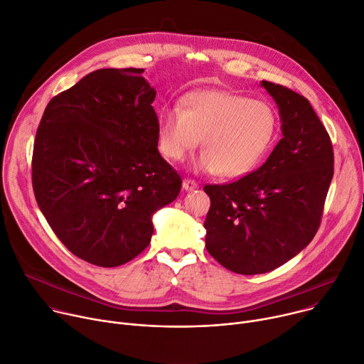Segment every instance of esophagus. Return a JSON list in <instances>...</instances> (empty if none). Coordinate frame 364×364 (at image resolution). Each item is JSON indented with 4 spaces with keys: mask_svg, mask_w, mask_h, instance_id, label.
Listing matches in <instances>:
<instances>
[{
    "mask_svg": "<svg viewBox=\"0 0 364 364\" xmlns=\"http://www.w3.org/2000/svg\"><path fill=\"white\" fill-rule=\"evenodd\" d=\"M197 187H199V184H197L194 180H191V178H184V180H183V188H184V190L190 191V190H194V188H197Z\"/></svg>",
    "mask_w": 364,
    "mask_h": 364,
    "instance_id": "obj_1",
    "label": "esophagus"
}]
</instances>
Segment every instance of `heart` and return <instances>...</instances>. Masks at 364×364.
I'll return each mask as SVG.
<instances>
[{"mask_svg": "<svg viewBox=\"0 0 364 364\" xmlns=\"http://www.w3.org/2000/svg\"><path fill=\"white\" fill-rule=\"evenodd\" d=\"M279 113L264 100L223 91L188 94L181 107H165L158 119L156 144L168 161H181L200 142L196 167L225 178L250 174L267 156L279 134Z\"/></svg>", "mask_w": 364, "mask_h": 364, "instance_id": "obj_1", "label": "heart"}]
</instances>
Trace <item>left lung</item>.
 <instances>
[{"instance_id":"8db88e82","label":"left lung","mask_w":364,"mask_h":364,"mask_svg":"<svg viewBox=\"0 0 364 364\" xmlns=\"http://www.w3.org/2000/svg\"><path fill=\"white\" fill-rule=\"evenodd\" d=\"M282 116L283 138L261 167L232 183L206 184V250L238 274L272 272L299 254L321 225L334 151L311 103L262 81Z\"/></svg>"}]
</instances>
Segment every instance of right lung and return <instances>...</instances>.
<instances>
[{
  "label": "right lung",
  "mask_w": 364,
  "mask_h": 364,
  "mask_svg": "<svg viewBox=\"0 0 364 364\" xmlns=\"http://www.w3.org/2000/svg\"><path fill=\"white\" fill-rule=\"evenodd\" d=\"M142 68L97 70L48 103L31 184L49 226L78 258L117 267L151 242L155 210L177 199L180 174L158 152L156 91Z\"/></svg>",
  "instance_id": "obj_1"
}]
</instances>
